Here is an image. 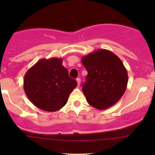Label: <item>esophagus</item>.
Instances as JSON below:
<instances>
[{"mask_svg": "<svg viewBox=\"0 0 155 155\" xmlns=\"http://www.w3.org/2000/svg\"><path fill=\"white\" fill-rule=\"evenodd\" d=\"M76 81H77L78 86H79V85H80V82H81V79H80L79 78H77V79H76Z\"/></svg>", "mask_w": 155, "mask_h": 155, "instance_id": "34e87169", "label": "esophagus"}]
</instances>
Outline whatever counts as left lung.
<instances>
[{
  "label": "left lung",
  "instance_id": "8db88e82",
  "mask_svg": "<svg viewBox=\"0 0 155 155\" xmlns=\"http://www.w3.org/2000/svg\"><path fill=\"white\" fill-rule=\"evenodd\" d=\"M88 74L82 92L90 105L104 110L114 106L124 95L128 76L116 54L107 49H97L82 57Z\"/></svg>",
  "mask_w": 155,
  "mask_h": 155
}]
</instances>
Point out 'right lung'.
<instances>
[{"label":"right lung","mask_w":155,"mask_h":155,"mask_svg":"<svg viewBox=\"0 0 155 155\" xmlns=\"http://www.w3.org/2000/svg\"><path fill=\"white\" fill-rule=\"evenodd\" d=\"M63 58L39 60L24 76V90L34 106L53 112L66 104L68 96L77 86L62 65Z\"/></svg>","instance_id":"1"}]
</instances>
